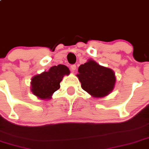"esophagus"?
I'll return each mask as SVG.
<instances>
[{
	"instance_id": "34e87169",
	"label": "esophagus",
	"mask_w": 149,
	"mask_h": 149,
	"mask_svg": "<svg viewBox=\"0 0 149 149\" xmlns=\"http://www.w3.org/2000/svg\"><path fill=\"white\" fill-rule=\"evenodd\" d=\"M70 69H71L72 71H75V70H76V65H70Z\"/></svg>"
}]
</instances>
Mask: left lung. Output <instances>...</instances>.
<instances>
[{
  "mask_svg": "<svg viewBox=\"0 0 149 149\" xmlns=\"http://www.w3.org/2000/svg\"><path fill=\"white\" fill-rule=\"evenodd\" d=\"M76 75L81 88L94 97H103L111 93L116 83L115 73L111 68L103 67L89 60L79 68Z\"/></svg>",
  "mask_w": 149,
  "mask_h": 149,
  "instance_id": "1",
  "label": "left lung"
}]
</instances>
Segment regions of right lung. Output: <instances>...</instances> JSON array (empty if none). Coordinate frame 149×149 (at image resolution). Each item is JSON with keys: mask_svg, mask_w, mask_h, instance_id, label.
Wrapping results in <instances>:
<instances>
[{"mask_svg": "<svg viewBox=\"0 0 149 149\" xmlns=\"http://www.w3.org/2000/svg\"><path fill=\"white\" fill-rule=\"evenodd\" d=\"M70 74V70L64 65L50 68L48 71L33 76L31 80V92L41 100L52 98L54 92L60 89L63 76Z\"/></svg>", "mask_w": 149, "mask_h": 149, "instance_id": "1", "label": "right lung"}]
</instances>
